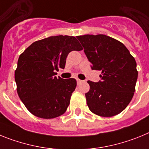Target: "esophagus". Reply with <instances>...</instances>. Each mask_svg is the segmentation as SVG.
Segmentation results:
<instances>
[{"label": "esophagus", "instance_id": "1", "mask_svg": "<svg viewBox=\"0 0 149 149\" xmlns=\"http://www.w3.org/2000/svg\"><path fill=\"white\" fill-rule=\"evenodd\" d=\"M76 82H77V84H78V85H79V84L82 83L83 81H82V80H81V79H76Z\"/></svg>", "mask_w": 149, "mask_h": 149}]
</instances>
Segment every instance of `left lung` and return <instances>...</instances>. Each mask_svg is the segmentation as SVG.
<instances>
[{
  "mask_svg": "<svg viewBox=\"0 0 149 149\" xmlns=\"http://www.w3.org/2000/svg\"><path fill=\"white\" fill-rule=\"evenodd\" d=\"M91 69L101 71L97 82L88 81L87 105L93 113L111 117L122 112L131 101L138 77L136 63L126 46L104 34L78 36Z\"/></svg>",
  "mask_w": 149,
  "mask_h": 149,
  "instance_id": "1",
  "label": "left lung"
}]
</instances>
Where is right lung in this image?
<instances>
[{
	"instance_id": "right-lung-1",
	"label": "right lung",
	"mask_w": 149,
	"mask_h": 149,
	"mask_svg": "<svg viewBox=\"0 0 149 149\" xmlns=\"http://www.w3.org/2000/svg\"><path fill=\"white\" fill-rule=\"evenodd\" d=\"M80 50L76 37L59 35L36 41L21 54L15 71L17 93L33 116L49 119L66 112L76 80L57 78L55 72L65 67L70 52Z\"/></svg>"
}]
</instances>
